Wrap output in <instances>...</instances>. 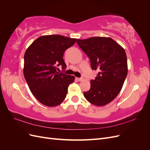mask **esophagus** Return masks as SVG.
I'll return each instance as SVG.
<instances>
[{"instance_id":"1","label":"esophagus","mask_w":150,"mask_h":150,"mask_svg":"<svg viewBox=\"0 0 150 150\" xmlns=\"http://www.w3.org/2000/svg\"><path fill=\"white\" fill-rule=\"evenodd\" d=\"M76 79L77 81H81L83 80V78H76Z\"/></svg>"}]
</instances>
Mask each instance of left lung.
I'll use <instances>...</instances> for the list:
<instances>
[{
  "instance_id": "8db88e82",
  "label": "left lung",
  "mask_w": 150,
  "mask_h": 150,
  "mask_svg": "<svg viewBox=\"0 0 150 150\" xmlns=\"http://www.w3.org/2000/svg\"><path fill=\"white\" fill-rule=\"evenodd\" d=\"M77 43L89 57L92 70L98 71L84 96L95 106H105L118 95L128 74L125 50L110 38L78 39Z\"/></svg>"
}]
</instances>
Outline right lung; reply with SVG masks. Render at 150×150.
Segmentation results:
<instances>
[{
	"mask_svg": "<svg viewBox=\"0 0 150 150\" xmlns=\"http://www.w3.org/2000/svg\"><path fill=\"white\" fill-rule=\"evenodd\" d=\"M76 41V39L60 35H42L27 49L24 78L31 93L44 105L52 107L60 104L66 97L68 86L74 81V76L57 70L59 66L65 69L63 55Z\"/></svg>",
	"mask_w": 150,
	"mask_h": 150,
	"instance_id": "1",
	"label": "right lung"
}]
</instances>
